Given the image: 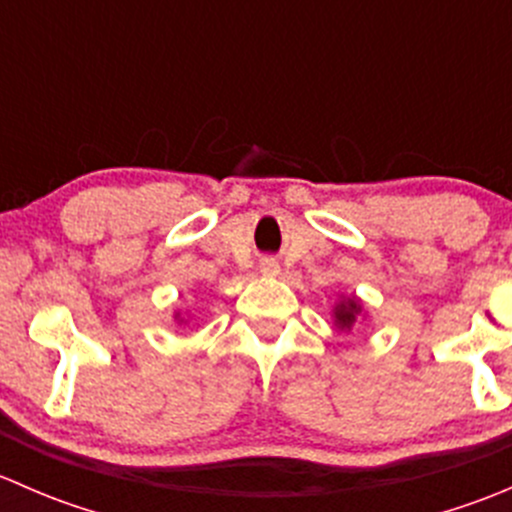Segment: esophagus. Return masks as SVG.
Wrapping results in <instances>:
<instances>
[{"mask_svg": "<svg viewBox=\"0 0 512 512\" xmlns=\"http://www.w3.org/2000/svg\"><path fill=\"white\" fill-rule=\"evenodd\" d=\"M260 272H262V275H267V277H275L277 272H280V265H277L272 257H267V260L260 262Z\"/></svg>", "mask_w": 512, "mask_h": 512, "instance_id": "esophagus-1", "label": "esophagus"}]
</instances>
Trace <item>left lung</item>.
<instances>
[{"mask_svg":"<svg viewBox=\"0 0 512 512\" xmlns=\"http://www.w3.org/2000/svg\"><path fill=\"white\" fill-rule=\"evenodd\" d=\"M366 319L364 302L356 294H339V299L332 307V322L337 332L349 334L359 322Z\"/></svg>","mask_w":512,"mask_h":512,"instance_id":"1","label":"left lung"}]
</instances>
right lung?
Returning a JSON list of instances; mask_svg holds the SVG:
<instances>
[{"mask_svg": "<svg viewBox=\"0 0 512 512\" xmlns=\"http://www.w3.org/2000/svg\"><path fill=\"white\" fill-rule=\"evenodd\" d=\"M173 319H175V324H188L190 322V314L188 312H180V309H175L173 312Z\"/></svg>", "mask_w": 512, "mask_h": 512, "instance_id": "obj_1", "label": "right lung"}]
</instances>
